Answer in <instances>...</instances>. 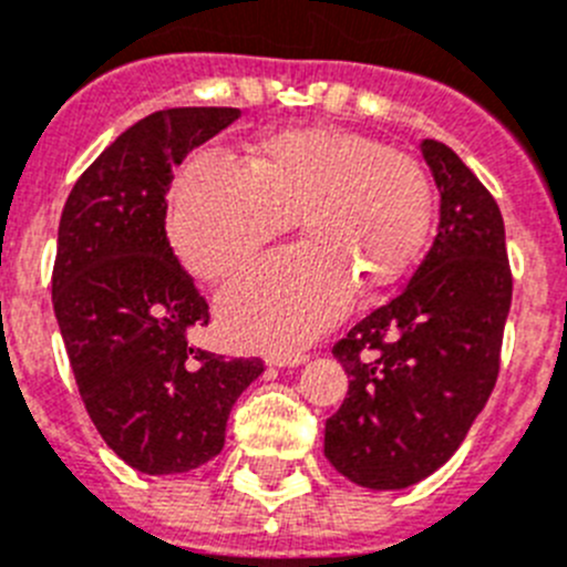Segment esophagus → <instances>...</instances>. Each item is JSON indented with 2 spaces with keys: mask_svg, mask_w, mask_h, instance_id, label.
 Returning <instances> with one entry per match:
<instances>
[{
  "mask_svg": "<svg viewBox=\"0 0 567 567\" xmlns=\"http://www.w3.org/2000/svg\"><path fill=\"white\" fill-rule=\"evenodd\" d=\"M306 359H309V355H306L303 350H298V353H272L269 355V364H272V368H298Z\"/></svg>",
  "mask_w": 567,
  "mask_h": 567,
  "instance_id": "34e87169",
  "label": "esophagus"
}]
</instances>
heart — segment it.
<instances>
[{"label":"heart","instance_id":"obj_1","mask_svg":"<svg viewBox=\"0 0 567 567\" xmlns=\"http://www.w3.org/2000/svg\"><path fill=\"white\" fill-rule=\"evenodd\" d=\"M434 197L423 164L344 127L278 131L247 166L199 153L169 197V241L199 280L234 278L295 217L303 245L264 258L219 298L236 344L292 350L339 320L361 292H384L417 264Z\"/></svg>","mask_w":567,"mask_h":567}]
</instances>
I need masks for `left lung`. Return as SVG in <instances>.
Instances as JSON below:
<instances>
[{
  "instance_id": "8db88e82",
  "label": "left lung",
  "mask_w": 567,
  "mask_h": 567,
  "mask_svg": "<svg viewBox=\"0 0 567 567\" xmlns=\"http://www.w3.org/2000/svg\"><path fill=\"white\" fill-rule=\"evenodd\" d=\"M423 158L440 188L434 245L331 348L350 384L326 420V456L370 489L409 487L454 456L498 381L512 303L498 203L442 142L425 138Z\"/></svg>"
}]
</instances>
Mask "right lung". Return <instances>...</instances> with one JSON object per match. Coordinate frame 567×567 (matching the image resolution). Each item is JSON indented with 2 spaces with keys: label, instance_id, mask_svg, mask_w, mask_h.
<instances>
[{
  "label": "right lung",
  "instance_id": "right-lung-1",
  "mask_svg": "<svg viewBox=\"0 0 567 567\" xmlns=\"http://www.w3.org/2000/svg\"><path fill=\"white\" fill-rule=\"evenodd\" d=\"M239 118V107H166L127 127L69 192L52 306L85 412L107 449L150 476L223 451L236 398L261 359L192 348L212 311L166 239L172 166Z\"/></svg>",
  "mask_w": 567,
  "mask_h": 567
}]
</instances>
